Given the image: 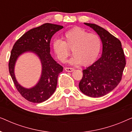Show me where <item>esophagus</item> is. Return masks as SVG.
I'll use <instances>...</instances> for the list:
<instances>
[{"instance_id": "1", "label": "esophagus", "mask_w": 132, "mask_h": 132, "mask_svg": "<svg viewBox=\"0 0 132 132\" xmlns=\"http://www.w3.org/2000/svg\"><path fill=\"white\" fill-rule=\"evenodd\" d=\"M65 71H67V72H71L74 70V68L66 67V68H65Z\"/></svg>"}]
</instances>
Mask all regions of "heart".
<instances>
[{"instance_id": "1", "label": "heart", "mask_w": 132, "mask_h": 132, "mask_svg": "<svg viewBox=\"0 0 132 132\" xmlns=\"http://www.w3.org/2000/svg\"><path fill=\"white\" fill-rule=\"evenodd\" d=\"M64 41L56 39L53 42V49L56 56L61 62H64L72 50L74 55L68 61L73 65H88L93 64L100 52L102 41L99 36L88 33L80 27H75L64 34Z\"/></svg>"}]
</instances>
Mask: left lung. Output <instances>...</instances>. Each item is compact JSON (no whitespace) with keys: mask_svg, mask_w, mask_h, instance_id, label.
Here are the masks:
<instances>
[{"mask_svg":"<svg viewBox=\"0 0 132 132\" xmlns=\"http://www.w3.org/2000/svg\"><path fill=\"white\" fill-rule=\"evenodd\" d=\"M93 29L103 44L102 55L98 60L83 70L79 89L91 97H100L111 92L120 82L126 58L121 43L104 28L95 24L84 23Z\"/></svg>","mask_w":132,"mask_h":132,"instance_id":"8db88e82","label":"left lung"}]
</instances>
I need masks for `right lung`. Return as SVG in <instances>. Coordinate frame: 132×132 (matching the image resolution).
<instances>
[{
	"mask_svg": "<svg viewBox=\"0 0 132 132\" xmlns=\"http://www.w3.org/2000/svg\"><path fill=\"white\" fill-rule=\"evenodd\" d=\"M62 26L45 23L33 28L21 36L14 44L9 61V71L16 88L22 97L32 103H41L48 99L55 91L57 77L63 67L56 62L50 55V43L56 32ZM35 53L40 59L42 65L41 77L37 85L30 88H25L16 80L14 67L16 59L25 52Z\"/></svg>",
	"mask_w": 132,
	"mask_h": 132,
	"instance_id": "obj_1",
	"label": "right lung"
}]
</instances>
